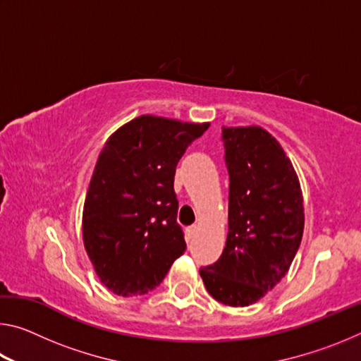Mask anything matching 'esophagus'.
Listing matches in <instances>:
<instances>
[{"mask_svg": "<svg viewBox=\"0 0 361 361\" xmlns=\"http://www.w3.org/2000/svg\"><path fill=\"white\" fill-rule=\"evenodd\" d=\"M195 232H197V226H189V228H186L188 239H192V237L195 235Z\"/></svg>", "mask_w": 361, "mask_h": 361, "instance_id": "1", "label": "esophagus"}]
</instances>
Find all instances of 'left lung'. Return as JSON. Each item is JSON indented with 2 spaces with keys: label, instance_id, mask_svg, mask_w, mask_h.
Returning <instances> with one entry per match:
<instances>
[{
  "label": "left lung",
  "instance_id": "left-lung-1",
  "mask_svg": "<svg viewBox=\"0 0 361 361\" xmlns=\"http://www.w3.org/2000/svg\"><path fill=\"white\" fill-rule=\"evenodd\" d=\"M229 232L219 259L200 269L207 291L245 307L288 272L304 231L302 191L282 145L259 126L223 127Z\"/></svg>",
  "mask_w": 361,
  "mask_h": 361
}]
</instances>
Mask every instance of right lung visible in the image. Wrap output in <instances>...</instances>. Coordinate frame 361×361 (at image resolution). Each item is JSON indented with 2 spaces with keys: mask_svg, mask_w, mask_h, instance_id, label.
Wrapping results in <instances>:
<instances>
[{
  "mask_svg": "<svg viewBox=\"0 0 361 361\" xmlns=\"http://www.w3.org/2000/svg\"><path fill=\"white\" fill-rule=\"evenodd\" d=\"M210 122L142 114L109 135L82 210V240L100 282L118 296L145 295L185 253L176 223V164Z\"/></svg>",
  "mask_w": 361,
  "mask_h": 361,
  "instance_id": "obj_1",
  "label": "right lung"
}]
</instances>
